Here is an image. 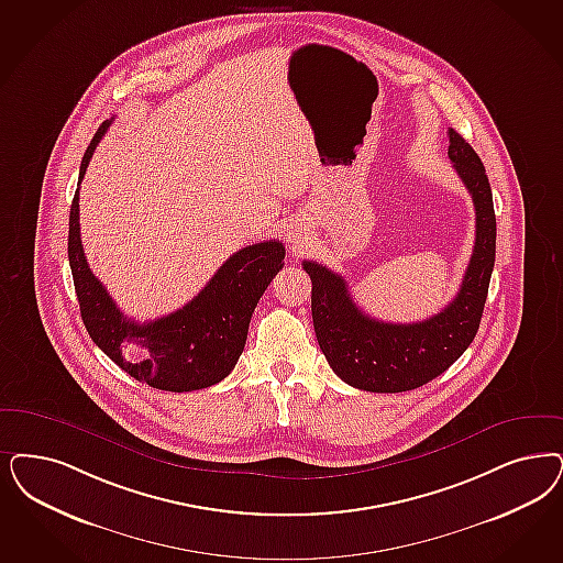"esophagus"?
<instances>
[{"mask_svg": "<svg viewBox=\"0 0 563 563\" xmlns=\"http://www.w3.org/2000/svg\"><path fill=\"white\" fill-rule=\"evenodd\" d=\"M289 239H291V234H289Z\"/></svg>", "mask_w": 563, "mask_h": 563, "instance_id": "esophagus-1", "label": "esophagus"}]
</instances>
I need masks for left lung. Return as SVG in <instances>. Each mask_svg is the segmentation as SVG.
I'll use <instances>...</instances> for the list:
<instances>
[{
	"mask_svg": "<svg viewBox=\"0 0 563 563\" xmlns=\"http://www.w3.org/2000/svg\"><path fill=\"white\" fill-rule=\"evenodd\" d=\"M449 157L476 210V241L464 280L445 310L422 322L393 324L360 310L347 283L322 264L303 262L311 278V318L330 368L369 393H401L443 374L474 341L495 266L497 220L485 166L464 136L449 129Z\"/></svg>",
	"mask_w": 563,
	"mask_h": 563,
	"instance_id": "1",
	"label": "left lung"
}]
</instances>
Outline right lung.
Wrapping results in <instances>:
<instances>
[{"instance_id": "1", "label": "right lung", "mask_w": 563, "mask_h": 563, "mask_svg": "<svg viewBox=\"0 0 563 563\" xmlns=\"http://www.w3.org/2000/svg\"><path fill=\"white\" fill-rule=\"evenodd\" d=\"M110 124L112 120H106L99 126L82 155L78 185ZM68 260L82 324L99 350L139 383L187 393L212 387L231 374L245 347L253 310L285 266V247L280 241H264L239 250L187 306L141 324L118 310L87 264L77 189L68 222Z\"/></svg>"}]
</instances>
